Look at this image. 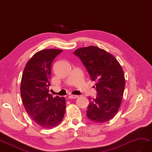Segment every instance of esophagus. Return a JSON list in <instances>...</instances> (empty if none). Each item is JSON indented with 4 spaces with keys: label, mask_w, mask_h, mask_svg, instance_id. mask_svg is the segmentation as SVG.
<instances>
[{
    "label": "esophagus",
    "mask_w": 152,
    "mask_h": 152,
    "mask_svg": "<svg viewBox=\"0 0 152 152\" xmlns=\"http://www.w3.org/2000/svg\"><path fill=\"white\" fill-rule=\"evenodd\" d=\"M78 98V96L77 95H73V94H70L69 96V99H71V98Z\"/></svg>",
    "instance_id": "34e87169"
}]
</instances>
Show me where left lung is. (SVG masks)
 I'll list each match as a JSON object with an SVG mask.
<instances>
[{
    "label": "left lung",
    "instance_id": "left-lung-1",
    "mask_svg": "<svg viewBox=\"0 0 152 152\" xmlns=\"http://www.w3.org/2000/svg\"><path fill=\"white\" fill-rule=\"evenodd\" d=\"M86 66L92 81L96 82L97 97L89 100L87 116L94 122L104 123L114 117L121 106L125 87L121 65L110 53L95 46L74 52Z\"/></svg>",
    "mask_w": 152,
    "mask_h": 152
}]
</instances>
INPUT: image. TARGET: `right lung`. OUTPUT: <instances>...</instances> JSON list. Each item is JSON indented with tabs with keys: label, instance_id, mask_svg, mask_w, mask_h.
I'll return each mask as SVG.
<instances>
[{
	"label": "right lung",
	"instance_id": "right-lung-1",
	"mask_svg": "<svg viewBox=\"0 0 152 152\" xmlns=\"http://www.w3.org/2000/svg\"><path fill=\"white\" fill-rule=\"evenodd\" d=\"M63 50L45 49L36 52L26 63L20 82V95L27 113L45 129L53 128L64 117L66 100L48 93L53 60Z\"/></svg>",
	"mask_w": 152,
	"mask_h": 152
}]
</instances>
